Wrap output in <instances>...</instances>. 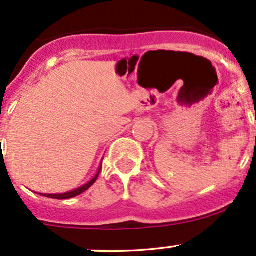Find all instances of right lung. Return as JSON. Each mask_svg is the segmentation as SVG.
<instances>
[{
    "label": "right lung",
    "instance_id": "obj_1",
    "mask_svg": "<svg viewBox=\"0 0 256 256\" xmlns=\"http://www.w3.org/2000/svg\"><path fill=\"white\" fill-rule=\"evenodd\" d=\"M101 165H102V164H101ZM100 171H101V166H100L98 170H97L96 175H94V178H92L91 180H90L88 184H85V185H84V186L78 187V188H75V190H72V191H69V192H65V194H42V196L49 197V198H56V200H68V198H72V197L78 196V194H82V192H85L86 190L90 188V187L94 185V181H96L97 178H98Z\"/></svg>",
    "mask_w": 256,
    "mask_h": 256
}]
</instances>
